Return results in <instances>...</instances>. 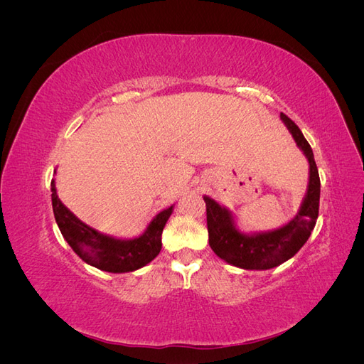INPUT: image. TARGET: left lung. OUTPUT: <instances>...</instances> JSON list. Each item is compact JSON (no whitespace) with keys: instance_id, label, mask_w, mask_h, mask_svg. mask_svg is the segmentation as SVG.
<instances>
[{"instance_id":"left-lung-1","label":"left lung","mask_w":364,"mask_h":364,"mask_svg":"<svg viewBox=\"0 0 364 364\" xmlns=\"http://www.w3.org/2000/svg\"><path fill=\"white\" fill-rule=\"evenodd\" d=\"M281 118L291 132L297 147L302 149L310 162V183H308V191L299 214L281 229L249 237L235 229L232 215L228 209L209 199L208 196L203 197L206 203L209 246L220 258L241 269L266 270L290 259L306 243L318 215L321 179H318L313 150L294 121L285 114H281Z\"/></svg>"}]
</instances>
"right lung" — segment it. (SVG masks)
I'll return each mask as SVG.
<instances>
[{"mask_svg": "<svg viewBox=\"0 0 364 364\" xmlns=\"http://www.w3.org/2000/svg\"><path fill=\"white\" fill-rule=\"evenodd\" d=\"M51 202L60 232L77 255L91 266L112 273L134 272L158 257L162 247V230L173 211V206L164 209L138 238L115 240L97 232L95 229L80 222L67 206H63L58 197L54 181H51Z\"/></svg>", "mask_w": 364, "mask_h": 364, "instance_id": "right-lung-1", "label": "right lung"}]
</instances>
